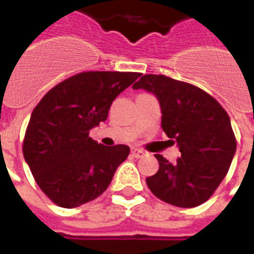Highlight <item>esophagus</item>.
<instances>
[{
	"label": "esophagus",
	"instance_id": "esophagus-1",
	"mask_svg": "<svg viewBox=\"0 0 254 254\" xmlns=\"http://www.w3.org/2000/svg\"><path fill=\"white\" fill-rule=\"evenodd\" d=\"M131 154H133V157L140 158L144 156V152L140 151V149H138V148H131Z\"/></svg>",
	"mask_w": 254,
	"mask_h": 254
}]
</instances>
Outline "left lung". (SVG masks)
<instances>
[{"mask_svg":"<svg viewBox=\"0 0 254 254\" xmlns=\"http://www.w3.org/2000/svg\"><path fill=\"white\" fill-rule=\"evenodd\" d=\"M133 89L156 96L161 127L182 153L175 164L161 154L147 185L161 200L183 208L204 203L224 180L237 151L230 118L213 97L165 75H143Z\"/></svg>","mask_w":254,"mask_h":254,"instance_id":"1","label":"left lung"}]
</instances>
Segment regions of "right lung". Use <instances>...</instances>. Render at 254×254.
Listing matches in <instances>:
<instances>
[{
	"instance_id": "add662e5",
	"label": "right lung",
	"mask_w": 254,
	"mask_h": 254,
	"mask_svg": "<svg viewBox=\"0 0 254 254\" xmlns=\"http://www.w3.org/2000/svg\"><path fill=\"white\" fill-rule=\"evenodd\" d=\"M139 76L80 72L52 88L35 106L23 154L39 188L57 206L74 208L100 197L127 158V145L98 144L89 131L106 121L112 101Z\"/></svg>"
}]
</instances>
